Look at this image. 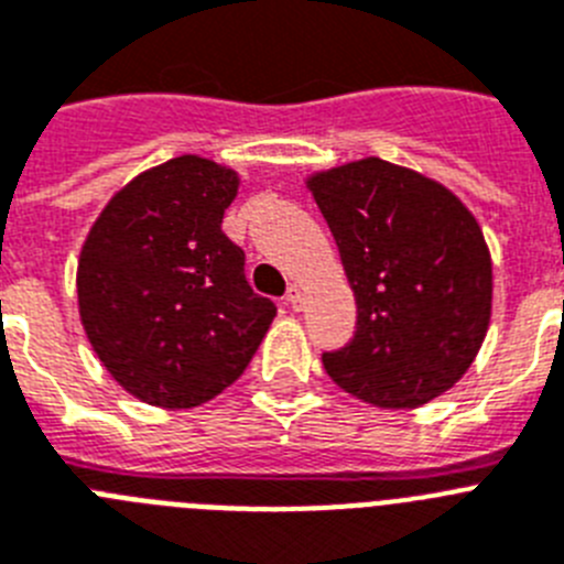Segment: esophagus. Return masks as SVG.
<instances>
[{"instance_id":"obj_1","label":"esophagus","mask_w":564,"mask_h":564,"mask_svg":"<svg viewBox=\"0 0 564 564\" xmlns=\"http://www.w3.org/2000/svg\"><path fill=\"white\" fill-rule=\"evenodd\" d=\"M286 303L292 306V310H301V303H303V286H301V283H292V286H289Z\"/></svg>"}]
</instances>
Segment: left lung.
Wrapping results in <instances>:
<instances>
[{"instance_id": "left-lung-1", "label": "left lung", "mask_w": 564, "mask_h": 564, "mask_svg": "<svg viewBox=\"0 0 564 564\" xmlns=\"http://www.w3.org/2000/svg\"><path fill=\"white\" fill-rule=\"evenodd\" d=\"M355 292L357 332L323 355L343 391L420 409L474 364L491 323V252L477 218L440 181L360 159L306 175Z\"/></svg>"}]
</instances>
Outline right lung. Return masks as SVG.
Returning <instances> with one entry per match:
<instances>
[{"label":"right lung","instance_id":"1","mask_svg":"<svg viewBox=\"0 0 564 564\" xmlns=\"http://www.w3.org/2000/svg\"><path fill=\"white\" fill-rule=\"evenodd\" d=\"M232 166L178 155L135 175L93 221L76 269L78 317L127 394L195 409L232 386L275 321L221 232Z\"/></svg>","mask_w":564,"mask_h":564}]
</instances>
